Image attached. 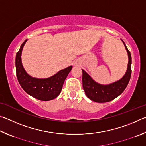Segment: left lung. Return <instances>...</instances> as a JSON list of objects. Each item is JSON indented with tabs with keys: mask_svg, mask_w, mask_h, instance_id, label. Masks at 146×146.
<instances>
[{
	"mask_svg": "<svg viewBox=\"0 0 146 146\" xmlns=\"http://www.w3.org/2000/svg\"><path fill=\"white\" fill-rule=\"evenodd\" d=\"M121 40L124 44L127 52L129 61L126 72L119 80L108 85L100 84L96 82L84 70H82L83 89L86 96L94 102L102 103L113 100L124 91L129 82L131 75V56L124 42Z\"/></svg>",
	"mask_w": 146,
	"mask_h": 146,
	"instance_id": "1",
	"label": "left lung"
}]
</instances>
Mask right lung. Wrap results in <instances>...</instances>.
<instances>
[{
  "label": "right lung",
  "instance_id": "right-lung-1",
  "mask_svg": "<svg viewBox=\"0 0 146 146\" xmlns=\"http://www.w3.org/2000/svg\"><path fill=\"white\" fill-rule=\"evenodd\" d=\"M26 40L17 53L15 59L16 74L20 85L31 97L42 101L53 100L60 93L64 80L72 69L70 66L60 70L55 75L47 78H36L29 76L23 68L21 54Z\"/></svg>",
  "mask_w": 146,
  "mask_h": 146
}]
</instances>
